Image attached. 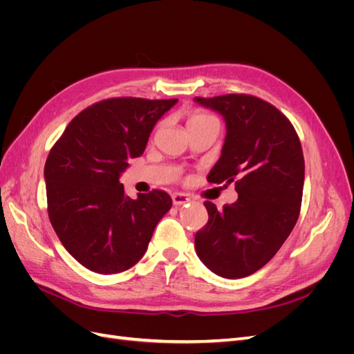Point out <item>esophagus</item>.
I'll use <instances>...</instances> for the list:
<instances>
[{
    "mask_svg": "<svg viewBox=\"0 0 354 354\" xmlns=\"http://www.w3.org/2000/svg\"><path fill=\"white\" fill-rule=\"evenodd\" d=\"M189 201H190V198L186 194H174L173 195V203H174V205H183V203H187Z\"/></svg>",
    "mask_w": 354,
    "mask_h": 354,
    "instance_id": "esophagus-1",
    "label": "esophagus"
}]
</instances>
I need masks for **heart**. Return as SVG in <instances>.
<instances>
[{
	"instance_id": "obj_1",
	"label": "heart",
	"mask_w": 354,
	"mask_h": 354,
	"mask_svg": "<svg viewBox=\"0 0 354 354\" xmlns=\"http://www.w3.org/2000/svg\"><path fill=\"white\" fill-rule=\"evenodd\" d=\"M211 121H217V120H216V118H214L212 115H209V113H205V112H195V113L190 115L189 121H187V127H189V130H190V128H195V127H198V125L207 124V122H211Z\"/></svg>"
}]
</instances>
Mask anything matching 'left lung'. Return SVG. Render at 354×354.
Instances as JSON below:
<instances>
[{
    "instance_id": "left-lung-1",
    "label": "left lung",
    "mask_w": 354,
    "mask_h": 354,
    "mask_svg": "<svg viewBox=\"0 0 354 354\" xmlns=\"http://www.w3.org/2000/svg\"><path fill=\"white\" fill-rule=\"evenodd\" d=\"M195 100L223 115L227 134L209 183H234L238 201L217 209L203 202L208 223L195 248L209 270L239 279L260 270L292 232L301 209L304 156L291 121L251 94Z\"/></svg>"
}]
</instances>
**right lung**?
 I'll return each mask as SVG.
<instances>
[{"mask_svg":"<svg viewBox=\"0 0 354 354\" xmlns=\"http://www.w3.org/2000/svg\"><path fill=\"white\" fill-rule=\"evenodd\" d=\"M177 99L113 97L88 106L48 153L44 177L53 229L75 260L100 274L121 273L145 255L173 201L164 190L125 195L120 176L145 152L155 124Z\"/></svg>","mask_w":354,"mask_h":354,"instance_id":"1","label":"right lung"}]
</instances>
